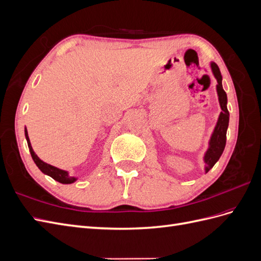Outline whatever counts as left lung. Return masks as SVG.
Returning a JSON list of instances; mask_svg holds the SVG:
<instances>
[{
    "label": "left lung",
    "mask_w": 261,
    "mask_h": 261,
    "mask_svg": "<svg viewBox=\"0 0 261 261\" xmlns=\"http://www.w3.org/2000/svg\"><path fill=\"white\" fill-rule=\"evenodd\" d=\"M210 65H211L212 73L217 78V82H218L217 92H218L220 107L222 109V112L220 113L215 130H213L212 136L209 141V148L203 158L204 163H206V169H204L206 172H209V170L212 169L213 165H215L217 161L220 159L221 154L223 153V150L226 144V130L228 126V121H230V113H228V110L226 107L227 97L222 87V76H221V72L216 63L212 62Z\"/></svg>",
    "instance_id": "1"
}]
</instances>
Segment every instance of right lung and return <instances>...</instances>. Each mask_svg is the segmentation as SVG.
<instances>
[{
    "label": "right lung",
    "mask_w": 261,
    "mask_h": 261,
    "mask_svg": "<svg viewBox=\"0 0 261 261\" xmlns=\"http://www.w3.org/2000/svg\"><path fill=\"white\" fill-rule=\"evenodd\" d=\"M25 136H26V139H27V144H28L30 154H31V156H33V160L35 161V163L37 164V167L40 169V171L42 173L51 176L53 179L60 181V183H62V184H72V183H74V181H76L77 178L73 177V176H69L66 171L60 170L58 168L53 167V165H50V164L45 163L42 160L39 159V156L35 153L33 147H31L30 140H29V137H28V133H27L26 128H25Z\"/></svg>",
    "instance_id": "right-lung-1"
}]
</instances>
